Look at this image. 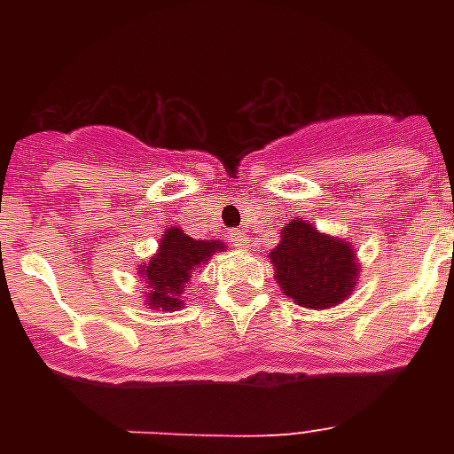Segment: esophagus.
<instances>
[{
    "label": "esophagus",
    "mask_w": 454,
    "mask_h": 454,
    "mask_svg": "<svg viewBox=\"0 0 454 454\" xmlns=\"http://www.w3.org/2000/svg\"><path fill=\"white\" fill-rule=\"evenodd\" d=\"M227 239H230V243L234 247H246L247 246V236L243 230H231L230 234H227Z\"/></svg>",
    "instance_id": "1"
}]
</instances>
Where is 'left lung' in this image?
<instances>
[{"label": "left lung", "mask_w": 454, "mask_h": 454, "mask_svg": "<svg viewBox=\"0 0 454 454\" xmlns=\"http://www.w3.org/2000/svg\"><path fill=\"white\" fill-rule=\"evenodd\" d=\"M270 262L282 291L309 309H327L346 300L359 272L346 240L318 234L304 220H293L284 227Z\"/></svg>", "instance_id": "1"}]
</instances>
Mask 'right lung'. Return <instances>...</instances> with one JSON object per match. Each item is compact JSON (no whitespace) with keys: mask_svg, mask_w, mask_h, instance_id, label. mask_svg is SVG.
<instances>
[{"mask_svg":"<svg viewBox=\"0 0 454 454\" xmlns=\"http://www.w3.org/2000/svg\"><path fill=\"white\" fill-rule=\"evenodd\" d=\"M223 247L224 246L218 240L207 243V240L191 239L175 227L168 230L154 259L140 270V275L147 279V286L152 288L147 293V300H150L147 304L161 309V311L163 309L175 311L177 307H182V300H177V295L191 279V272L200 263L208 262V256Z\"/></svg>","mask_w":454,"mask_h":454,"instance_id":"right-lung-1","label":"right lung"}]
</instances>
